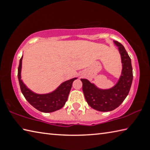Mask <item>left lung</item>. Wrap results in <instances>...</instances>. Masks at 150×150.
I'll return each instance as SVG.
<instances>
[{
  "instance_id": "obj_1",
  "label": "left lung",
  "mask_w": 150,
  "mask_h": 150,
  "mask_svg": "<svg viewBox=\"0 0 150 150\" xmlns=\"http://www.w3.org/2000/svg\"><path fill=\"white\" fill-rule=\"evenodd\" d=\"M121 55L122 71L118 83L109 89H100L85 79H81L83 91L87 103L91 108L101 112H108L118 107L130 91L133 79L131 59L120 43L114 41Z\"/></svg>"
}]
</instances>
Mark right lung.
Segmentation results:
<instances>
[{"instance_id":"obj_1","label":"right lung","mask_w":150,"mask_h":150,"mask_svg":"<svg viewBox=\"0 0 150 150\" xmlns=\"http://www.w3.org/2000/svg\"><path fill=\"white\" fill-rule=\"evenodd\" d=\"M23 55L20 59V63L18 68V78L20 89L26 99L30 105L35 108L43 112H52L62 108L67 100L73 82L77 78L65 81L62 83L56 90L53 92L40 95L30 91L24 84L21 79L22 61Z\"/></svg>"}]
</instances>
